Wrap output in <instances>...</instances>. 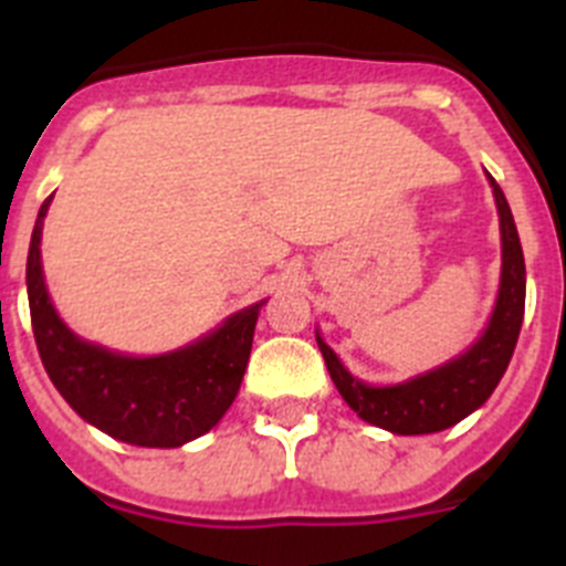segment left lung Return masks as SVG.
I'll return each instance as SVG.
<instances>
[{"label":"left lung","instance_id":"left-lung-1","mask_svg":"<svg viewBox=\"0 0 566 566\" xmlns=\"http://www.w3.org/2000/svg\"><path fill=\"white\" fill-rule=\"evenodd\" d=\"M488 181L493 187L499 229H502V283H499L496 308L490 314L488 328L468 352L459 354L451 363L439 365L433 371L408 379V382L365 385L339 363L337 354L317 334L319 352H323L337 391L365 422L391 433H402V437L444 431V428L462 422L476 408H482L507 371L518 332H522L524 283L527 280H524L522 243H518L507 198L490 172Z\"/></svg>","mask_w":566,"mask_h":566}]
</instances>
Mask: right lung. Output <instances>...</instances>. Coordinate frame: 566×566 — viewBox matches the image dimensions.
Wrapping results in <instances>:
<instances>
[{
  "label": "right lung",
  "mask_w": 566,
  "mask_h": 566,
  "mask_svg": "<svg viewBox=\"0 0 566 566\" xmlns=\"http://www.w3.org/2000/svg\"><path fill=\"white\" fill-rule=\"evenodd\" d=\"M42 203L28 249V303L39 357L50 382L84 422L138 448H181L221 422L238 397L252 354L254 306L232 314L207 337L158 357H127L76 337L62 323L42 274Z\"/></svg>",
  "instance_id": "1"
}]
</instances>
